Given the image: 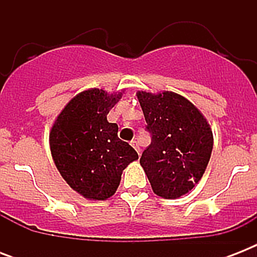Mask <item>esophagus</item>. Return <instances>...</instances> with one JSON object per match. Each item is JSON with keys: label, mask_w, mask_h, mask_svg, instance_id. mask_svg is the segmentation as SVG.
<instances>
[{"label": "esophagus", "mask_w": 257, "mask_h": 257, "mask_svg": "<svg viewBox=\"0 0 257 257\" xmlns=\"http://www.w3.org/2000/svg\"><path fill=\"white\" fill-rule=\"evenodd\" d=\"M131 145H132L133 148L136 149V152L139 153V155H140V151H141V149H140V145H139V143H137L136 140H133L132 143H131Z\"/></svg>", "instance_id": "esophagus-1"}]
</instances>
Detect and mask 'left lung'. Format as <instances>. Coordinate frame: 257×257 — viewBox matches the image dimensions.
<instances>
[{
  "label": "left lung",
  "instance_id": "left-lung-1",
  "mask_svg": "<svg viewBox=\"0 0 257 257\" xmlns=\"http://www.w3.org/2000/svg\"><path fill=\"white\" fill-rule=\"evenodd\" d=\"M137 98L152 141L141 155L153 192L164 199L185 195L203 177L213 135L203 113L173 92H139Z\"/></svg>",
  "mask_w": 257,
  "mask_h": 257
}]
</instances>
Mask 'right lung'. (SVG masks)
I'll return each instance as SVG.
<instances>
[{"label": "right lung", "instance_id": "obj_1", "mask_svg": "<svg viewBox=\"0 0 257 257\" xmlns=\"http://www.w3.org/2000/svg\"><path fill=\"white\" fill-rule=\"evenodd\" d=\"M121 96L97 88L78 93L50 129L54 164L70 188L86 199L114 195L122 171L139 159L136 151L118 139L117 124L106 120Z\"/></svg>", "mask_w": 257, "mask_h": 257}]
</instances>
